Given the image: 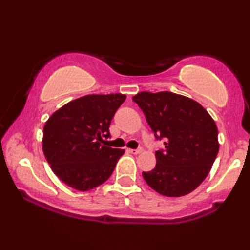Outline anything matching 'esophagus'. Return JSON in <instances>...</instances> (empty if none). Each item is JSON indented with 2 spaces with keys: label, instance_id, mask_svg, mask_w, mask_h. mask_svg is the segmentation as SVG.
<instances>
[{
  "label": "esophagus",
  "instance_id": "1",
  "mask_svg": "<svg viewBox=\"0 0 250 250\" xmlns=\"http://www.w3.org/2000/svg\"><path fill=\"white\" fill-rule=\"evenodd\" d=\"M128 151H129V153H131V154L138 155V154L141 153L142 149H141V148H138V149H128Z\"/></svg>",
  "mask_w": 250,
  "mask_h": 250
}]
</instances>
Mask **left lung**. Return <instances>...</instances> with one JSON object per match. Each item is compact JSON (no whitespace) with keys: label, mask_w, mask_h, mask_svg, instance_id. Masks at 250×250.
<instances>
[{"label":"left lung","mask_w":250,"mask_h":250,"mask_svg":"<svg viewBox=\"0 0 250 250\" xmlns=\"http://www.w3.org/2000/svg\"><path fill=\"white\" fill-rule=\"evenodd\" d=\"M132 100L144 111L164 149L156 151V167L142 172L157 193L179 197L206 179L219 150L218 129L208 111L189 97L171 92H140Z\"/></svg>","instance_id":"1"}]
</instances>
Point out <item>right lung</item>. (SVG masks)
<instances>
[{
  "label": "right lung",
  "mask_w": 250,
  "mask_h": 250,
  "mask_svg": "<svg viewBox=\"0 0 250 250\" xmlns=\"http://www.w3.org/2000/svg\"><path fill=\"white\" fill-rule=\"evenodd\" d=\"M124 94H93L55 111L43 127L42 149L51 170L67 186L86 192L111 176L123 149L104 145Z\"/></svg>",
  "instance_id": "right-lung-1"
}]
</instances>
